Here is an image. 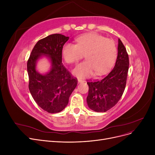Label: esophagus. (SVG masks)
I'll use <instances>...</instances> for the list:
<instances>
[{"instance_id": "esophagus-1", "label": "esophagus", "mask_w": 155, "mask_h": 155, "mask_svg": "<svg viewBox=\"0 0 155 155\" xmlns=\"http://www.w3.org/2000/svg\"><path fill=\"white\" fill-rule=\"evenodd\" d=\"M84 81H84L83 79H78V83H83Z\"/></svg>"}]
</instances>
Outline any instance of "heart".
<instances>
[{
    "instance_id": "1",
    "label": "heart",
    "mask_w": 155,
    "mask_h": 155,
    "mask_svg": "<svg viewBox=\"0 0 155 155\" xmlns=\"http://www.w3.org/2000/svg\"><path fill=\"white\" fill-rule=\"evenodd\" d=\"M76 45L67 43L62 48L64 61L76 63L85 54V61L77 65L73 74L79 78L106 74L113 66L117 57V47L113 40L96 33L83 35L76 39Z\"/></svg>"
}]
</instances>
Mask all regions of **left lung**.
Instances as JSON below:
<instances>
[{"mask_svg": "<svg viewBox=\"0 0 155 155\" xmlns=\"http://www.w3.org/2000/svg\"><path fill=\"white\" fill-rule=\"evenodd\" d=\"M129 66L128 54L118 39V57L114 67L102 79L87 82V102L91 109L97 112H106L119 101L125 88Z\"/></svg>", "mask_w": 155, "mask_h": 155, "instance_id": "obj_1", "label": "left lung"}]
</instances>
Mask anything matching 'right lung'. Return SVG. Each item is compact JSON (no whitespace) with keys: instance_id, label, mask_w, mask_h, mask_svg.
I'll list each match as a JSON object with an SVG mask.
<instances>
[{"instance_id":"right-lung-1","label":"right lung","mask_w":155,"mask_h":155,"mask_svg":"<svg viewBox=\"0 0 155 155\" xmlns=\"http://www.w3.org/2000/svg\"><path fill=\"white\" fill-rule=\"evenodd\" d=\"M68 39V37L59 34L40 39L28 60L30 92L37 104L49 113L63 110L78 85L77 78L62 63V48ZM42 54L49 56L52 63L51 71L45 75L40 74L35 69L36 60Z\"/></svg>"}]
</instances>
